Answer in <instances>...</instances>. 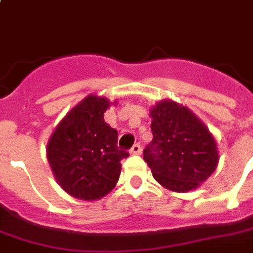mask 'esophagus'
I'll list each match as a JSON object with an SVG mask.
<instances>
[{
    "label": "esophagus",
    "instance_id": "esophagus-1",
    "mask_svg": "<svg viewBox=\"0 0 253 253\" xmlns=\"http://www.w3.org/2000/svg\"><path fill=\"white\" fill-rule=\"evenodd\" d=\"M141 151H142V148H141V145L139 144H134L132 145V148H131V155H139L141 153Z\"/></svg>",
    "mask_w": 253,
    "mask_h": 253
}]
</instances>
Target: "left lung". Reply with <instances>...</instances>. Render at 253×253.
Returning a JSON list of instances; mask_svg holds the SVG:
<instances>
[{"mask_svg": "<svg viewBox=\"0 0 253 253\" xmlns=\"http://www.w3.org/2000/svg\"><path fill=\"white\" fill-rule=\"evenodd\" d=\"M152 142L144 160L163 188L186 193L212 175L219 162L216 141L208 127L186 107L172 100L149 109Z\"/></svg>", "mask_w": 253, "mask_h": 253, "instance_id": "left-lung-1", "label": "left lung"}]
</instances>
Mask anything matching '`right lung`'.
Returning a JSON list of instances; mask_svg holds the SVG:
<instances>
[{
  "label": "right lung",
  "mask_w": 253,
  "mask_h": 253,
  "mask_svg": "<svg viewBox=\"0 0 253 253\" xmlns=\"http://www.w3.org/2000/svg\"><path fill=\"white\" fill-rule=\"evenodd\" d=\"M108 98L89 94L65 115L47 141L46 156L54 179L64 192L84 201L100 200L115 188L122 159L118 131L104 122L112 105Z\"/></svg>",
  "instance_id": "obj_1"
}]
</instances>
